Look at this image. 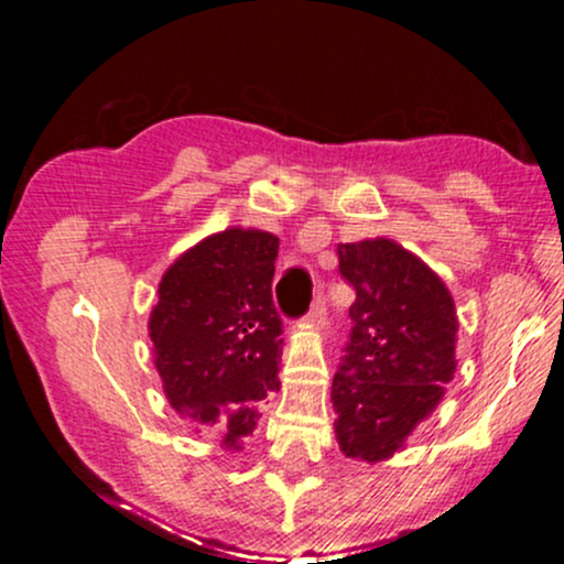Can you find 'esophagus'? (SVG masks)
I'll use <instances>...</instances> for the list:
<instances>
[{"label":"esophagus","instance_id":"1","mask_svg":"<svg viewBox=\"0 0 564 564\" xmlns=\"http://www.w3.org/2000/svg\"><path fill=\"white\" fill-rule=\"evenodd\" d=\"M324 316H327V305H324L322 297H316L314 305H311V311L305 314V324H311V327H318V324H324Z\"/></svg>","mask_w":564,"mask_h":564}]
</instances>
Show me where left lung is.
Listing matches in <instances>:
<instances>
[{
  "mask_svg": "<svg viewBox=\"0 0 564 564\" xmlns=\"http://www.w3.org/2000/svg\"><path fill=\"white\" fill-rule=\"evenodd\" d=\"M338 270L357 297L333 379L335 440L349 458L377 464L445 398L456 373V303L425 261L384 237L338 246Z\"/></svg>",
  "mask_w": 564,
  "mask_h": 564,
  "instance_id": "left-lung-1",
  "label": "left lung"
}]
</instances>
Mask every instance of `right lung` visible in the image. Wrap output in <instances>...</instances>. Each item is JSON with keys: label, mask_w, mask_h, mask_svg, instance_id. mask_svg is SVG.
I'll return each instance as SVG.
<instances>
[{"label": "right lung", "mask_w": 564, "mask_h": 564, "mask_svg": "<svg viewBox=\"0 0 564 564\" xmlns=\"http://www.w3.org/2000/svg\"><path fill=\"white\" fill-rule=\"evenodd\" d=\"M278 237L259 229L209 235L180 256L158 286L150 338L176 414L240 451L259 401L278 390L281 316L272 305Z\"/></svg>", "instance_id": "1"}]
</instances>
